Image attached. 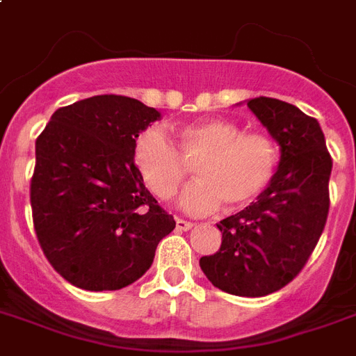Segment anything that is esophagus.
Segmentation results:
<instances>
[{
    "label": "esophagus",
    "instance_id": "esophagus-1",
    "mask_svg": "<svg viewBox=\"0 0 356 356\" xmlns=\"http://www.w3.org/2000/svg\"><path fill=\"white\" fill-rule=\"evenodd\" d=\"M195 227V224L193 222H189V220H184V218H176V229L178 231H189V229Z\"/></svg>",
    "mask_w": 356,
    "mask_h": 356
}]
</instances>
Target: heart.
Returning <instances> with one entry per match:
<instances>
[{"label": "heart", "mask_w": 356, "mask_h": 356, "mask_svg": "<svg viewBox=\"0 0 356 356\" xmlns=\"http://www.w3.org/2000/svg\"><path fill=\"white\" fill-rule=\"evenodd\" d=\"M134 165L145 185L160 200H171L193 163L198 180L184 191L181 207L189 213H211L225 202L229 209L252 204L275 180L278 149L260 131H243L225 118L202 120L178 132V147L165 129L151 125L134 142Z\"/></svg>", "instance_id": "heart-1"}]
</instances>
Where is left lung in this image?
Segmentation results:
<instances>
[{
	"label": "left lung",
	"instance_id": "8db88e82",
	"mask_svg": "<svg viewBox=\"0 0 356 356\" xmlns=\"http://www.w3.org/2000/svg\"><path fill=\"white\" fill-rule=\"evenodd\" d=\"M248 107L280 145V165L257 202L216 224L222 245L200 267L229 295L266 296L296 278L315 251L330 213L333 160L318 122L298 107L266 96Z\"/></svg>",
	"mask_w": 356,
	"mask_h": 356
}]
</instances>
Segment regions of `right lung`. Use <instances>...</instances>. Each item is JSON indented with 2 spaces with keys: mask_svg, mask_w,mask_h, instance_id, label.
Listing matches in <instances>:
<instances>
[{
  "mask_svg": "<svg viewBox=\"0 0 356 356\" xmlns=\"http://www.w3.org/2000/svg\"><path fill=\"white\" fill-rule=\"evenodd\" d=\"M160 113L102 94L58 108L36 140L32 222L43 254L87 291L131 286L176 227L134 165L138 134Z\"/></svg>",
  "mask_w": 356,
  "mask_h": 356,
  "instance_id": "1",
  "label": "right lung"
}]
</instances>
